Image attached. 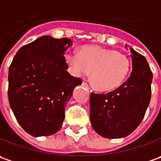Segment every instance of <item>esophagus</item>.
I'll return each mask as SVG.
<instances>
[{"label": "esophagus", "mask_w": 161, "mask_h": 161, "mask_svg": "<svg viewBox=\"0 0 161 161\" xmlns=\"http://www.w3.org/2000/svg\"><path fill=\"white\" fill-rule=\"evenodd\" d=\"M82 85H83L84 86H86V87L87 88L88 91H89V92H92V90H91V88L89 87V86H88V85H87V84H86V83H85V82H83V84H82Z\"/></svg>", "instance_id": "obj_1"}]
</instances>
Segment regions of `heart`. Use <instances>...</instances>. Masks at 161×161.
I'll return each instance as SVG.
<instances>
[{
    "label": "heart",
    "mask_w": 161,
    "mask_h": 161,
    "mask_svg": "<svg viewBox=\"0 0 161 161\" xmlns=\"http://www.w3.org/2000/svg\"><path fill=\"white\" fill-rule=\"evenodd\" d=\"M65 60L76 77H85L91 71L94 86L103 92L120 87L127 79L131 67L126 55L96 46H85L79 54L67 52Z\"/></svg>",
    "instance_id": "obj_1"
}]
</instances>
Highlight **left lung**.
<instances>
[{
    "instance_id": "obj_1",
    "label": "left lung",
    "mask_w": 161,
    "mask_h": 161,
    "mask_svg": "<svg viewBox=\"0 0 161 161\" xmlns=\"http://www.w3.org/2000/svg\"><path fill=\"white\" fill-rule=\"evenodd\" d=\"M130 49L132 71L127 81L107 94L92 93L90 96L91 124L104 138L130 134L142 122L150 103L152 73L143 56Z\"/></svg>"
}]
</instances>
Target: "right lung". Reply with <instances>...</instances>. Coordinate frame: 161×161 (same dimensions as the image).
<instances>
[{
  "instance_id": "1",
  "label": "right lung",
  "mask_w": 161,
  "mask_h": 161,
  "mask_svg": "<svg viewBox=\"0 0 161 161\" xmlns=\"http://www.w3.org/2000/svg\"><path fill=\"white\" fill-rule=\"evenodd\" d=\"M70 39L40 37L21 47L9 68L8 98L19 125L34 137L58 132L65 107L81 78L67 71Z\"/></svg>"
}]
</instances>
